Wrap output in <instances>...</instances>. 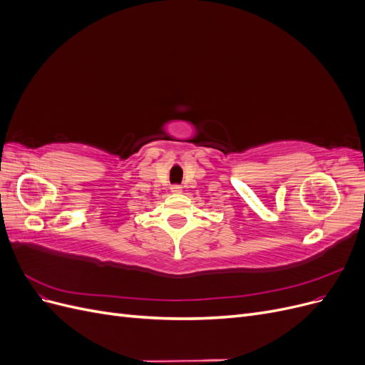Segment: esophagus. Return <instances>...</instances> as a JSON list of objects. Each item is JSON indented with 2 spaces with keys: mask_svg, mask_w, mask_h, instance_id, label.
I'll list each match as a JSON object with an SVG mask.
<instances>
[{
  "mask_svg": "<svg viewBox=\"0 0 365 365\" xmlns=\"http://www.w3.org/2000/svg\"><path fill=\"white\" fill-rule=\"evenodd\" d=\"M181 190H182V187L180 184H175V185L170 187V192L172 193H181Z\"/></svg>",
  "mask_w": 365,
  "mask_h": 365,
  "instance_id": "1",
  "label": "esophagus"
}]
</instances>
